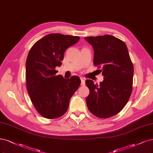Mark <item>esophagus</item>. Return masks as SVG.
<instances>
[{"mask_svg":"<svg viewBox=\"0 0 153 153\" xmlns=\"http://www.w3.org/2000/svg\"><path fill=\"white\" fill-rule=\"evenodd\" d=\"M80 80H81V85H82V86L85 85V80H84V78H81Z\"/></svg>","mask_w":153,"mask_h":153,"instance_id":"esophagus-1","label":"esophagus"}]
</instances>
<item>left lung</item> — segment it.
Masks as SVG:
<instances>
[{"label":"left lung","instance_id":"obj_1","mask_svg":"<svg viewBox=\"0 0 153 153\" xmlns=\"http://www.w3.org/2000/svg\"><path fill=\"white\" fill-rule=\"evenodd\" d=\"M85 39L94 51V64L102 73L99 85L85 81L90 93L86 98L88 110L96 117L108 118L120 113L132 91L134 66L123 41L109 35Z\"/></svg>","mask_w":153,"mask_h":153}]
</instances>
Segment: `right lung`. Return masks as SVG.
Returning a JSON list of instances; mask_svg holds the SVG:
<instances>
[{
  "mask_svg": "<svg viewBox=\"0 0 153 153\" xmlns=\"http://www.w3.org/2000/svg\"><path fill=\"white\" fill-rule=\"evenodd\" d=\"M78 36L50 33L31 47L26 61V88L36 110L43 117L55 119L68 110L71 97L81 83L77 76L65 79L57 75L68 47L77 43Z\"/></svg>",
  "mask_w": 153,
  "mask_h": 153,
  "instance_id": "right-lung-1",
  "label": "right lung"
}]
</instances>
